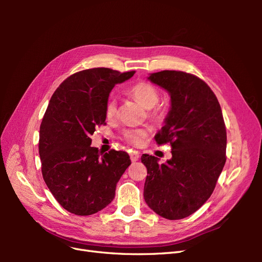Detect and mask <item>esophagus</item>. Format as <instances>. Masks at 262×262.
Listing matches in <instances>:
<instances>
[{
    "mask_svg": "<svg viewBox=\"0 0 262 262\" xmlns=\"http://www.w3.org/2000/svg\"><path fill=\"white\" fill-rule=\"evenodd\" d=\"M139 157H140V154L138 152H132L130 154V158H131L132 162H137L139 160Z\"/></svg>",
    "mask_w": 262,
    "mask_h": 262,
    "instance_id": "34e87169",
    "label": "esophagus"
}]
</instances>
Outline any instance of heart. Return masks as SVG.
Returning a JSON list of instances; mask_svg holds the SVG:
<instances>
[{
	"mask_svg": "<svg viewBox=\"0 0 262 262\" xmlns=\"http://www.w3.org/2000/svg\"><path fill=\"white\" fill-rule=\"evenodd\" d=\"M129 95L137 99L140 104L146 109L154 108L160 101V93L155 87L147 82H139L132 85L128 90ZM160 113H153L154 116H158ZM105 116L107 120H113L117 116V100L115 97H109L105 105ZM148 131L146 129H130L124 132V138L129 143L141 146L144 143Z\"/></svg>",
	"mask_w": 262,
	"mask_h": 262,
	"instance_id": "b5f03b06",
	"label": "heart"
}]
</instances>
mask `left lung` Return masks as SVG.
I'll use <instances>...</instances> for the list:
<instances>
[{
    "mask_svg": "<svg viewBox=\"0 0 262 262\" xmlns=\"http://www.w3.org/2000/svg\"><path fill=\"white\" fill-rule=\"evenodd\" d=\"M148 81L169 94L170 108L156 133L157 144L170 143L171 158L143 154L147 168L144 200L167 220L191 215L211 196L226 162V129L219 100L208 84L181 71L152 73Z\"/></svg>",
    "mask_w": 262,
    "mask_h": 262,
    "instance_id": "left-lung-1",
    "label": "left lung"
}]
</instances>
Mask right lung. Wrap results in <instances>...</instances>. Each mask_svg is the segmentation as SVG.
<instances>
[{
	"label": "right lung",
	"mask_w": 262,
	"mask_h": 262,
	"mask_svg": "<svg viewBox=\"0 0 262 262\" xmlns=\"http://www.w3.org/2000/svg\"><path fill=\"white\" fill-rule=\"evenodd\" d=\"M136 73L107 68L77 72L52 95L39 131L42 177L62 208L91 215L114 200L117 182L131 164L122 150L92 147L96 126L106 124L105 105L116 84Z\"/></svg>",
	"instance_id": "obj_1"
}]
</instances>
